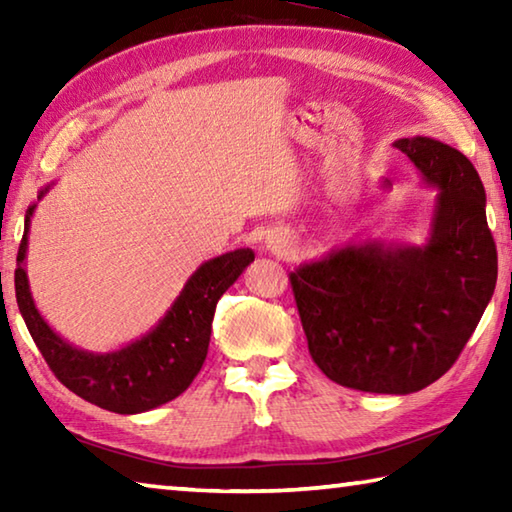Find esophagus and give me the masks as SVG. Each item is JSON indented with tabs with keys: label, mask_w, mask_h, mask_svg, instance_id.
I'll list each match as a JSON object with an SVG mask.
<instances>
[{
	"label": "esophagus",
	"mask_w": 512,
	"mask_h": 512,
	"mask_svg": "<svg viewBox=\"0 0 512 512\" xmlns=\"http://www.w3.org/2000/svg\"><path fill=\"white\" fill-rule=\"evenodd\" d=\"M266 248L271 250V253H282L284 248H287V239L282 235H268L266 237Z\"/></svg>",
	"instance_id": "34e87169"
}]
</instances>
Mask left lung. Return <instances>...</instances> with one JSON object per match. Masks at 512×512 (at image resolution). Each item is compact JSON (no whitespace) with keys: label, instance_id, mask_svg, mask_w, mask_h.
I'll list each match as a JSON object with an SVG mask.
<instances>
[{"label":"left lung","instance_id":"8db88e82","mask_svg":"<svg viewBox=\"0 0 512 512\" xmlns=\"http://www.w3.org/2000/svg\"><path fill=\"white\" fill-rule=\"evenodd\" d=\"M438 189L424 246L368 239L291 273L309 354L336 384L406 395L454 366L497 284L485 189L461 151L431 137L395 142ZM384 187H391L384 180Z\"/></svg>","mask_w":512,"mask_h":512}]
</instances>
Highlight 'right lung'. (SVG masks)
I'll use <instances>...</instances> for the list:
<instances>
[{"label": "right lung", "mask_w": 512, "mask_h": 512, "mask_svg": "<svg viewBox=\"0 0 512 512\" xmlns=\"http://www.w3.org/2000/svg\"><path fill=\"white\" fill-rule=\"evenodd\" d=\"M47 192L49 185L40 189L38 201ZM33 212L36 203L24 216V237L15 268V298L31 339L60 384L85 402L121 415L151 411L185 393L207 357L216 302L253 262V250L239 248L207 259L185 282L180 296L153 329L121 350L88 352L58 336L33 302L24 268Z\"/></svg>", "instance_id": "obj_1"}]
</instances>
